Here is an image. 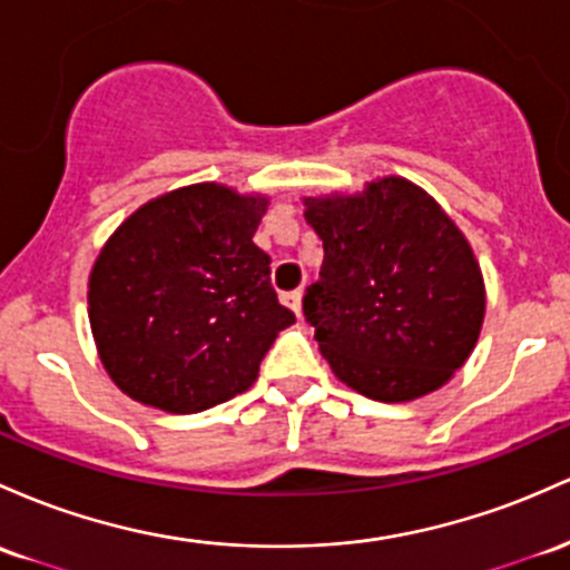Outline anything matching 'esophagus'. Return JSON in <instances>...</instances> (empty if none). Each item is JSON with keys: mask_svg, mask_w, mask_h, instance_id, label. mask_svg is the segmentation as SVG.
<instances>
[{"mask_svg": "<svg viewBox=\"0 0 570 570\" xmlns=\"http://www.w3.org/2000/svg\"><path fill=\"white\" fill-rule=\"evenodd\" d=\"M281 299H284V305H286V308H292V311H295V314L299 316V314H303V292H286V295L284 297H281Z\"/></svg>", "mask_w": 570, "mask_h": 570, "instance_id": "esophagus-1", "label": "esophagus"}]
</instances>
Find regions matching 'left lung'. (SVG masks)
I'll return each instance as SVG.
<instances>
[{
    "label": "left lung",
    "mask_w": 570,
    "mask_h": 570,
    "mask_svg": "<svg viewBox=\"0 0 570 570\" xmlns=\"http://www.w3.org/2000/svg\"><path fill=\"white\" fill-rule=\"evenodd\" d=\"M303 205L324 243L303 311L335 376L381 403L441 390L471 356L487 311L476 254L452 216L400 175Z\"/></svg>",
    "instance_id": "obj_1"
}]
</instances>
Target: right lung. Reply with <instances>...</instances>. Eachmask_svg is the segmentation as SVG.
<instances>
[{"label": "right lung", "mask_w": 570, "mask_h": 570, "mask_svg": "<svg viewBox=\"0 0 570 570\" xmlns=\"http://www.w3.org/2000/svg\"><path fill=\"white\" fill-rule=\"evenodd\" d=\"M271 197L191 184L148 199L89 275V322L112 384L137 403L197 414L240 395L295 314L254 243Z\"/></svg>", "instance_id": "add662e5"}]
</instances>
